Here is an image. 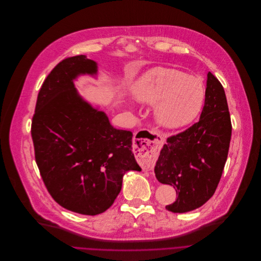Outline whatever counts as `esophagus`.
I'll list each match as a JSON object with an SVG mask.
<instances>
[{
	"label": "esophagus",
	"instance_id": "1",
	"mask_svg": "<svg viewBox=\"0 0 261 261\" xmlns=\"http://www.w3.org/2000/svg\"><path fill=\"white\" fill-rule=\"evenodd\" d=\"M163 143V139L162 137L160 139L156 140V142L149 148L148 151L144 152V151H140L138 153V159L139 161L147 168L152 169L154 167L155 164V160H156V155H158V151L160 149V147L162 146Z\"/></svg>",
	"mask_w": 261,
	"mask_h": 261
}]
</instances>
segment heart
Masks as SVG:
<instances>
[{
    "mask_svg": "<svg viewBox=\"0 0 261 261\" xmlns=\"http://www.w3.org/2000/svg\"><path fill=\"white\" fill-rule=\"evenodd\" d=\"M137 101L154 105V117L168 128L193 121L202 109L204 86L195 77L166 68H154L143 74L133 86Z\"/></svg>",
    "mask_w": 261,
    "mask_h": 261,
    "instance_id": "obj_1",
    "label": "heart"
}]
</instances>
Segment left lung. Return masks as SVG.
<instances>
[{"mask_svg": "<svg viewBox=\"0 0 261 261\" xmlns=\"http://www.w3.org/2000/svg\"><path fill=\"white\" fill-rule=\"evenodd\" d=\"M230 138L224 88L209 72L199 120L167 139L154 168L158 180L174 186L178 195L166 206L168 211L189 212L213 196L227 160Z\"/></svg>", "mask_w": 261, "mask_h": 261, "instance_id": "left-lung-1", "label": "left lung"}]
</instances>
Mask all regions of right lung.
<instances>
[{"label":"right lung","instance_id":"right-lung-1","mask_svg":"<svg viewBox=\"0 0 261 261\" xmlns=\"http://www.w3.org/2000/svg\"><path fill=\"white\" fill-rule=\"evenodd\" d=\"M95 73L96 64L85 56L60 62L41 86L31 127L36 163L52 198L91 216L113 204L127 171H141L133 133L113 127L74 88L79 74Z\"/></svg>","mask_w":261,"mask_h":261}]
</instances>
